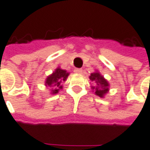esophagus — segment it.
Returning <instances> with one entry per match:
<instances>
[{
	"mask_svg": "<svg viewBox=\"0 0 150 150\" xmlns=\"http://www.w3.org/2000/svg\"><path fill=\"white\" fill-rule=\"evenodd\" d=\"M74 72H75V74H81L82 73V69H75V70H74Z\"/></svg>",
	"mask_w": 150,
	"mask_h": 150,
	"instance_id": "1",
	"label": "esophagus"
}]
</instances>
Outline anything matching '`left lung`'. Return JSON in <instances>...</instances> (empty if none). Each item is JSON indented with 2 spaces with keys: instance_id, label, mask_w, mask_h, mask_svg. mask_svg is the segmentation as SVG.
<instances>
[{
  "instance_id": "left-lung-1",
  "label": "left lung",
  "mask_w": 150,
  "mask_h": 150,
  "mask_svg": "<svg viewBox=\"0 0 150 150\" xmlns=\"http://www.w3.org/2000/svg\"><path fill=\"white\" fill-rule=\"evenodd\" d=\"M89 79L95 85L91 86L95 95L100 98H104V96L110 91V83L108 82V81L98 70L92 73L89 76Z\"/></svg>"
}]
</instances>
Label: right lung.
I'll use <instances>...</instances> for the list:
<instances>
[{"label": "right lung", "mask_w": 150, "mask_h": 150, "mask_svg": "<svg viewBox=\"0 0 150 150\" xmlns=\"http://www.w3.org/2000/svg\"><path fill=\"white\" fill-rule=\"evenodd\" d=\"M69 75V73L65 69H62L60 67H57L51 75L47 77L45 85L51 87V94H57L59 90L63 89V86L61 84L66 81Z\"/></svg>", "instance_id": "add662e5"}]
</instances>
